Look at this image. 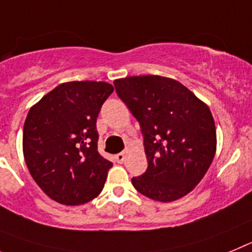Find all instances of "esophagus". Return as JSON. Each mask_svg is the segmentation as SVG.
Instances as JSON below:
<instances>
[{
    "instance_id": "34e87169",
    "label": "esophagus",
    "mask_w": 252,
    "mask_h": 252,
    "mask_svg": "<svg viewBox=\"0 0 252 252\" xmlns=\"http://www.w3.org/2000/svg\"><path fill=\"white\" fill-rule=\"evenodd\" d=\"M126 152H122V153H118L117 156H115V159H117L118 163H123L124 160H126Z\"/></svg>"
}]
</instances>
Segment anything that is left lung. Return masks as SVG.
<instances>
[{
    "mask_svg": "<svg viewBox=\"0 0 252 252\" xmlns=\"http://www.w3.org/2000/svg\"><path fill=\"white\" fill-rule=\"evenodd\" d=\"M114 87L144 137L148 168L131 178L134 188L159 202L185 197L205 177L216 153V126L208 105L165 76H128L114 80Z\"/></svg>",
    "mask_w": 252,
    "mask_h": 252,
    "instance_id": "left-lung-1",
    "label": "left lung"
}]
</instances>
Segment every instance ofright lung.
Here are the masks:
<instances>
[{"mask_svg":"<svg viewBox=\"0 0 252 252\" xmlns=\"http://www.w3.org/2000/svg\"><path fill=\"white\" fill-rule=\"evenodd\" d=\"M113 92L105 81H69L29 110L25 162L38 187L61 205H84L103 191L113 163L98 152L96 118Z\"/></svg>","mask_w":252,"mask_h":252,"instance_id":"obj_1","label":"right lung"}]
</instances>
